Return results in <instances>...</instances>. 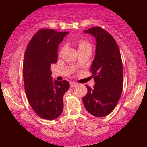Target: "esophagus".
<instances>
[{"label":"esophagus","mask_w":147,"mask_h":147,"mask_svg":"<svg viewBox=\"0 0 147 147\" xmlns=\"http://www.w3.org/2000/svg\"><path fill=\"white\" fill-rule=\"evenodd\" d=\"M77 83H76V82H71L70 83V86L71 87V88H74V87H75L76 86H77Z\"/></svg>","instance_id":"esophagus-1"}]
</instances>
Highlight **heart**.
Masks as SVG:
<instances>
[{"mask_svg": "<svg viewBox=\"0 0 147 147\" xmlns=\"http://www.w3.org/2000/svg\"><path fill=\"white\" fill-rule=\"evenodd\" d=\"M78 44H79V50H80V49L86 48H90V45L89 44L87 41H79ZM62 50H63V48H62Z\"/></svg>", "mask_w": 147, "mask_h": 147, "instance_id": "heart-1", "label": "heart"}]
</instances>
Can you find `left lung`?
Segmentation results:
<instances>
[{
    "instance_id": "1",
    "label": "left lung",
    "mask_w": 147,
    "mask_h": 147,
    "mask_svg": "<svg viewBox=\"0 0 147 147\" xmlns=\"http://www.w3.org/2000/svg\"><path fill=\"white\" fill-rule=\"evenodd\" d=\"M84 33L94 36L95 55L90 71L94 77L93 88H88L82 98L86 109L92 115L104 117L114 110L120 98L123 88V67L118 45L111 35L100 27H95Z\"/></svg>"
}]
</instances>
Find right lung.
I'll return each instance as SVG.
<instances>
[{
  "mask_svg": "<svg viewBox=\"0 0 147 147\" xmlns=\"http://www.w3.org/2000/svg\"><path fill=\"white\" fill-rule=\"evenodd\" d=\"M68 32L52 29L38 30L25 50L23 75L28 102L40 117L48 120L62 113L63 97L70 84L67 81L53 79L50 65L56 63L58 45Z\"/></svg>",
  "mask_w": 147,
  "mask_h": 147,
  "instance_id": "add662e5",
  "label": "right lung"
}]
</instances>
